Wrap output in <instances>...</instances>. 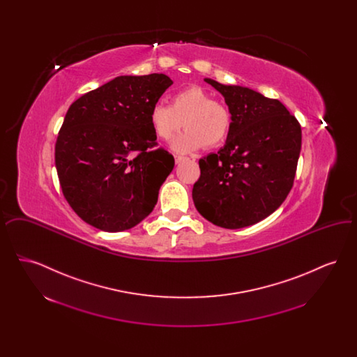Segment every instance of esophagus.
Listing matches in <instances>:
<instances>
[{"instance_id": "34e87169", "label": "esophagus", "mask_w": 357, "mask_h": 357, "mask_svg": "<svg viewBox=\"0 0 357 357\" xmlns=\"http://www.w3.org/2000/svg\"><path fill=\"white\" fill-rule=\"evenodd\" d=\"M183 160H185V158H183V156H179V155H176V156H175V163H176V165H179V163H181V162H183Z\"/></svg>"}]
</instances>
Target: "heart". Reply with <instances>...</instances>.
<instances>
[{
  "label": "heart",
  "mask_w": 357,
  "mask_h": 357,
  "mask_svg": "<svg viewBox=\"0 0 357 357\" xmlns=\"http://www.w3.org/2000/svg\"><path fill=\"white\" fill-rule=\"evenodd\" d=\"M150 123L155 135L163 140L175 135L183 126L186 131L172 140L171 149L186 153L202 146H221L231 132L233 115L201 86H188L171 98V107L155 104Z\"/></svg>",
  "instance_id": "obj_1"
}]
</instances>
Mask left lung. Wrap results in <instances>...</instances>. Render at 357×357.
Listing matches in <instances>:
<instances>
[{"mask_svg":"<svg viewBox=\"0 0 357 357\" xmlns=\"http://www.w3.org/2000/svg\"><path fill=\"white\" fill-rule=\"evenodd\" d=\"M204 82L225 98L233 128L218 153L199 159L192 201L220 227L252 226L288 197L301 151V126L280 100L248 86Z\"/></svg>","mask_w":357,"mask_h":357,"instance_id":"1","label":"left lung"}]
</instances>
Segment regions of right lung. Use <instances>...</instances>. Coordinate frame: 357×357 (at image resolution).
Instances as JSON below:
<instances>
[{
    "label": "right lung",
    "instance_id": "1",
    "mask_svg": "<svg viewBox=\"0 0 357 357\" xmlns=\"http://www.w3.org/2000/svg\"><path fill=\"white\" fill-rule=\"evenodd\" d=\"M172 84L169 76H118L72 102L57 136L54 162L73 211L102 231L143 221L174 169L155 150L150 112Z\"/></svg>",
    "mask_w": 357,
    "mask_h": 357
}]
</instances>
